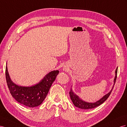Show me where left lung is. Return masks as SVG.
I'll return each instance as SVG.
<instances>
[{"instance_id":"obj_1","label":"left lung","mask_w":127,"mask_h":127,"mask_svg":"<svg viewBox=\"0 0 127 127\" xmlns=\"http://www.w3.org/2000/svg\"><path fill=\"white\" fill-rule=\"evenodd\" d=\"M117 73H118V67L116 68V69L115 70V76L114 80V85H115V83L116 82V80L117 78ZM114 85L113 86L112 89L108 93H107V95H104L101 99H100L99 100L95 102L90 103V102L84 101L80 99L79 97V96L77 95L76 94H74L73 93V92L72 90V89H71V90L69 92L70 98H71V100H72L73 105L76 107H78V108L83 109H89L94 108L96 107H97L99 105H101L102 103H103L107 99H108V97L109 96L110 93H111L112 90L113 89Z\"/></svg>"}]
</instances>
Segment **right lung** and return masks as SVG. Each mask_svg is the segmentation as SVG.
<instances>
[{"label": "right lung", "instance_id": "obj_1", "mask_svg": "<svg viewBox=\"0 0 127 127\" xmlns=\"http://www.w3.org/2000/svg\"><path fill=\"white\" fill-rule=\"evenodd\" d=\"M58 73V70L51 71L38 84L31 87H24L18 86L12 82L7 66L5 71L6 82L12 96L18 102L32 108L40 105L43 101Z\"/></svg>", "mask_w": 127, "mask_h": 127}]
</instances>
